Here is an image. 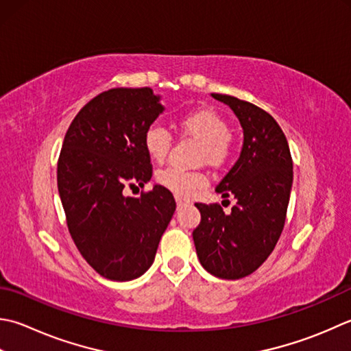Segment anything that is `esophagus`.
I'll return each mask as SVG.
<instances>
[{
	"instance_id": "obj_1",
	"label": "esophagus",
	"mask_w": 351,
	"mask_h": 351,
	"mask_svg": "<svg viewBox=\"0 0 351 351\" xmlns=\"http://www.w3.org/2000/svg\"><path fill=\"white\" fill-rule=\"evenodd\" d=\"M175 199H176V204H178V207H181V205L187 204V201H185V197H182V196H180V195H176V196H175Z\"/></svg>"
}]
</instances>
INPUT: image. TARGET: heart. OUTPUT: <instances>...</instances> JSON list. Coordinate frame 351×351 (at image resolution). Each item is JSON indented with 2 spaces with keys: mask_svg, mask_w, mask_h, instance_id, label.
Returning <instances> with one entry per match:
<instances>
[{
  "mask_svg": "<svg viewBox=\"0 0 351 351\" xmlns=\"http://www.w3.org/2000/svg\"><path fill=\"white\" fill-rule=\"evenodd\" d=\"M184 135L201 141L199 161L211 166H222L231 154L230 126L221 114L208 108L196 109L181 115L176 121ZM143 144L147 155L154 161L161 162L167 158L171 149V135L161 125H150L143 136ZM156 180L162 187L180 196H191L196 190L207 185V175L197 170H185L170 166L158 171Z\"/></svg>",
  "mask_w": 351,
  "mask_h": 351,
  "instance_id": "heart-1",
  "label": "heart"
}]
</instances>
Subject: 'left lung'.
I'll use <instances>...</instances> for the list:
<instances>
[{
	"instance_id": "left-lung-1",
	"label": "left lung",
	"mask_w": 351,
	"mask_h": 351,
	"mask_svg": "<svg viewBox=\"0 0 351 351\" xmlns=\"http://www.w3.org/2000/svg\"><path fill=\"white\" fill-rule=\"evenodd\" d=\"M228 105L243 129L239 160L216 187L237 204L225 215L219 204H196L201 223L193 231L199 262L215 277L250 276L276 248L292 189V156L271 114L232 95L211 94Z\"/></svg>"
}]
</instances>
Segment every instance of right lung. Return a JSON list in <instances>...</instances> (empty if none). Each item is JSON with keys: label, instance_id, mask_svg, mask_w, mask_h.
I'll return each instance as SVG.
<instances>
[{"label": "right lung", "instance_id": "add662e5", "mask_svg": "<svg viewBox=\"0 0 351 351\" xmlns=\"http://www.w3.org/2000/svg\"><path fill=\"white\" fill-rule=\"evenodd\" d=\"M164 111L150 88H112L74 117L58 161V189L68 231L88 265L114 281L138 278L154 263L173 216V195L162 187L140 197L126 185L152 178L143 144L146 129Z\"/></svg>", "mask_w": 351, "mask_h": 351}]
</instances>
